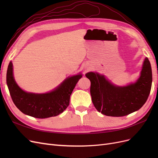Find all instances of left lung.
<instances>
[{
  "label": "left lung",
  "mask_w": 158,
  "mask_h": 158,
  "mask_svg": "<svg viewBox=\"0 0 158 158\" xmlns=\"http://www.w3.org/2000/svg\"><path fill=\"white\" fill-rule=\"evenodd\" d=\"M90 94L94 107L106 116L123 117L139 110L150 93L152 73L149 60L145 58L140 77L135 82L118 86L98 73L89 72Z\"/></svg>",
  "instance_id": "1"
}]
</instances>
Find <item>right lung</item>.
Segmentation results:
<instances>
[{"instance_id":"add662e5","label":"right lung","mask_w":158,"mask_h":158,"mask_svg":"<svg viewBox=\"0 0 158 158\" xmlns=\"http://www.w3.org/2000/svg\"><path fill=\"white\" fill-rule=\"evenodd\" d=\"M82 74L69 76L53 90L45 94L27 92L16 82L13 75L12 62L8 66L6 83L14 103L27 115L45 118L59 115L69 106L70 95Z\"/></svg>"}]
</instances>
